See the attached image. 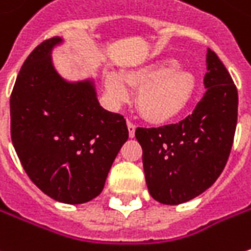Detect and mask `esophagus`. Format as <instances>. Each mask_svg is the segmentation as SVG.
<instances>
[{
	"mask_svg": "<svg viewBox=\"0 0 251 251\" xmlns=\"http://www.w3.org/2000/svg\"><path fill=\"white\" fill-rule=\"evenodd\" d=\"M127 130H129V137L135 136V130H136V126L133 125L132 122L127 121Z\"/></svg>",
	"mask_w": 251,
	"mask_h": 251,
	"instance_id": "1",
	"label": "esophagus"
}]
</instances>
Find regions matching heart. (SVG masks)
I'll return each instance as SVG.
<instances>
[{"mask_svg": "<svg viewBox=\"0 0 251 251\" xmlns=\"http://www.w3.org/2000/svg\"><path fill=\"white\" fill-rule=\"evenodd\" d=\"M127 87L139 90L136 108L142 118L150 124L163 125L187 109L197 90V77L171 59L125 71L121 77L115 73L105 75V90L115 104L127 101Z\"/></svg>", "mask_w": 251, "mask_h": 251, "instance_id": "heart-1", "label": "heart"}]
</instances>
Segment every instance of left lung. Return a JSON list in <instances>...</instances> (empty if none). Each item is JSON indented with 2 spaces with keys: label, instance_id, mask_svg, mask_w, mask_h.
Segmentation results:
<instances>
[{
  "label": "left lung",
  "instance_id": "1",
  "mask_svg": "<svg viewBox=\"0 0 251 251\" xmlns=\"http://www.w3.org/2000/svg\"><path fill=\"white\" fill-rule=\"evenodd\" d=\"M206 93L184 121L161 127H137L150 195L166 205L191 201L224 171L237 124V90L224 63L208 49Z\"/></svg>",
  "mask_w": 251,
  "mask_h": 251
}]
</instances>
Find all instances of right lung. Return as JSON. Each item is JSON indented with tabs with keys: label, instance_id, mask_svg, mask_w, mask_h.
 <instances>
[{
	"label": "right lung",
	"instance_id": "1",
	"mask_svg": "<svg viewBox=\"0 0 251 251\" xmlns=\"http://www.w3.org/2000/svg\"><path fill=\"white\" fill-rule=\"evenodd\" d=\"M48 39L27 56L11 94V137L22 167L42 192L84 203L104 190L127 137L124 116L104 109L94 80L67 81L56 71Z\"/></svg>",
	"mask_w": 251,
	"mask_h": 251
}]
</instances>
